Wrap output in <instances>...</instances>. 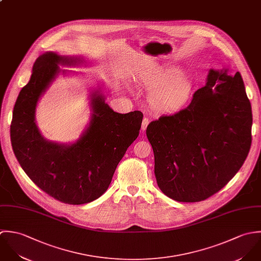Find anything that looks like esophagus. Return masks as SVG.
<instances>
[{"label": "esophagus", "mask_w": 261, "mask_h": 261, "mask_svg": "<svg viewBox=\"0 0 261 261\" xmlns=\"http://www.w3.org/2000/svg\"><path fill=\"white\" fill-rule=\"evenodd\" d=\"M148 124H149V119L145 117V118L142 120V125H141V129H142V131H145V130H146V128H147Z\"/></svg>", "instance_id": "obj_1"}]
</instances>
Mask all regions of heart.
Segmentation results:
<instances>
[{
  "mask_svg": "<svg viewBox=\"0 0 261 261\" xmlns=\"http://www.w3.org/2000/svg\"><path fill=\"white\" fill-rule=\"evenodd\" d=\"M145 88L151 107L162 114H171L187 107L195 93L194 79L181 69L167 67L149 80Z\"/></svg>",
  "mask_w": 261,
  "mask_h": 261,
  "instance_id": "heart-1",
  "label": "heart"
}]
</instances>
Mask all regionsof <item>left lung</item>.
Returning a JSON list of instances; mask_svg holds the SVG:
<instances>
[{
	"instance_id": "obj_1",
	"label": "left lung",
	"mask_w": 261,
	"mask_h": 261,
	"mask_svg": "<svg viewBox=\"0 0 261 261\" xmlns=\"http://www.w3.org/2000/svg\"><path fill=\"white\" fill-rule=\"evenodd\" d=\"M251 126V104L240 72L211 69L206 86L187 108L147 126L161 192L186 203L218 193L248 155Z\"/></svg>"
}]
</instances>
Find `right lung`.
Masks as SVG:
<instances>
[{
    "instance_id": "obj_1",
    "label": "right lung",
    "mask_w": 261,
    "mask_h": 261,
    "mask_svg": "<svg viewBox=\"0 0 261 261\" xmlns=\"http://www.w3.org/2000/svg\"><path fill=\"white\" fill-rule=\"evenodd\" d=\"M75 62L55 53L40 55L18 96L10 128L15 156L26 174L48 196L68 205L93 202L108 190L118 163L138 137L143 119L140 111L114 112L95 92L90 125L76 143L45 140L35 124L36 105L59 72L58 64Z\"/></svg>"
}]
</instances>
